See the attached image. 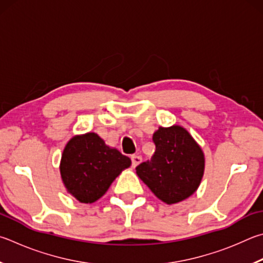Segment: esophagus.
Masks as SVG:
<instances>
[{"mask_svg": "<svg viewBox=\"0 0 263 263\" xmlns=\"http://www.w3.org/2000/svg\"><path fill=\"white\" fill-rule=\"evenodd\" d=\"M131 161H132V166L135 168L141 162V156L140 155H131Z\"/></svg>", "mask_w": 263, "mask_h": 263, "instance_id": "esophagus-1", "label": "esophagus"}]
</instances>
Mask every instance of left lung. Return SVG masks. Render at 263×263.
Returning <instances> with one entry per match:
<instances>
[{
	"label": "left lung",
	"mask_w": 263,
	"mask_h": 263,
	"mask_svg": "<svg viewBox=\"0 0 263 263\" xmlns=\"http://www.w3.org/2000/svg\"><path fill=\"white\" fill-rule=\"evenodd\" d=\"M152 159L137 166V175L157 198L177 203L192 195L203 176L201 148L184 127H160L153 135Z\"/></svg>",
	"instance_id": "left-lung-1"
}]
</instances>
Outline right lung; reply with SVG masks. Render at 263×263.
<instances>
[{
    "instance_id": "1",
    "label": "right lung",
    "mask_w": 263,
    "mask_h": 263,
    "mask_svg": "<svg viewBox=\"0 0 263 263\" xmlns=\"http://www.w3.org/2000/svg\"><path fill=\"white\" fill-rule=\"evenodd\" d=\"M131 160L115 148L108 147L95 133L71 139L61 160V176L68 192L84 203L97 201L107 192Z\"/></svg>"
}]
</instances>
